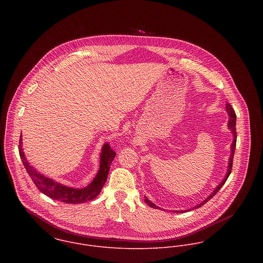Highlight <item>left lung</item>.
Here are the masks:
<instances>
[{
	"label": "left lung",
	"instance_id": "obj_1",
	"mask_svg": "<svg viewBox=\"0 0 263 263\" xmlns=\"http://www.w3.org/2000/svg\"><path fill=\"white\" fill-rule=\"evenodd\" d=\"M226 110H227V112H228V115H229V121H228V128L231 130V133H232V135H233V142H232V144H231V154H230V159H229V165H228V171H227V173H226L225 178L223 179V181L222 182H220V184L217 186V187L214 189V191L203 200V201H201L200 203H198L197 205H195V206H193V208H191V209H188V210H184V211H174L175 213H184V212H190V211H192V210H195V209H198V208H200L201 205H203L206 201H209L213 196H215L216 194H217V192L222 188V186L225 184L226 180L228 179V177H229V175H230V173H231V169H232V164H233V158H234V153H235V149H236V141H237V135H236V113L234 111V109L232 108V106L230 105V103H226ZM145 201H146V203L147 204H149L151 208H154V209H159V210H161V208H159V206H157L155 203H153L151 200H149L146 196H145Z\"/></svg>",
	"mask_w": 263,
	"mask_h": 263
}]
</instances>
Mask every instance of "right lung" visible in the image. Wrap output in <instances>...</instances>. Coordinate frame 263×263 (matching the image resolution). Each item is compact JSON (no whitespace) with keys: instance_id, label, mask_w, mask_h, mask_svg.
<instances>
[{"instance_id":"1","label":"right lung","mask_w":263,"mask_h":263,"mask_svg":"<svg viewBox=\"0 0 263 263\" xmlns=\"http://www.w3.org/2000/svg\"><path fill=\"white\" fill-rule=\"evenodd\" d=\"M19 154L22 160V163L31 177L32 181L36 187L46 196L60 200L65 203H83L89 200L94 199L100 192L103 185L107 180V175L110 169L111 162L116 155V153L110 148L109 144L105 143L100 153V165L99 170L90 184L86 187L75 188L64 185L43 174L38 172L32 165L27 161L23 148H22V136H20L19 141Z\"/></svg>"}]
</instances>
